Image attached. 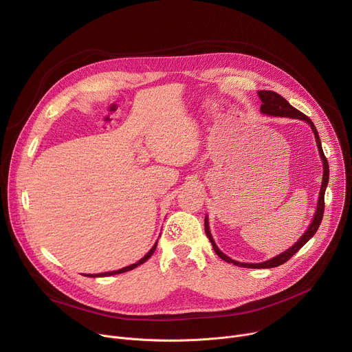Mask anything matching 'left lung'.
<instances>
[{
    "instance_id": "obj_1",
    "label": "left lung",
    "mask_w": 352,
    "mask_h": 352,
    "mask_svg": "<svg viewBox=\"0 0 352 352\" xmlns=\"http://www.w3.org/2000/svg\"><path fill=\"white\" fill-rule=\"evenodd\" d=\"M261 100H262V106H261V113L262 114H266V116H272V117H287V118H296V120H302L305 122H308V125H311L314 133H315V139H316V144H318V148H319V155H320V159L323 162V179H322V186H320V192H319V199H318V206H316V213L314 216V220L309 226V228L305 231V234L300 236L298 239V242H295L291 248H288L287 250H284L283 254L274 256L273 259H269L263 263H241V262H236L231 258H228L227 255H224L221 250L219 249V246L216 245L213 236H212V232L209 230V220H208V216L205 217V231H206V235L209 238V241L212 242L213 245V249L214 252L226 262L228 263H234L235 266H239V267H249V269H272V267H277L283 263H285L287 261H289L298 250L302 248L314 235L315 232L318 231L320 223H322V219H323V213H324V192H326V188H327V182H329V163H327V159L323 153V148H322V143H320V138H319V133L316 131V126L314 125V122L311 121L309 117H307L305 114H302L300 111H298L296 109H294L287 100L284 97H281L278 93L276 91H272V90H259L258 91Z\"/></svg>"
}]
</instances>
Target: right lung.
Segmentation results:
<instances>
[{
    "label": "right lung",
    "mask_w": 352,
    "mask_h": 352,
    "mask_svg": "<svg viewBox=\"0 0 352 352\" xmlns=\"http://www.w3.org/2000/svg\"><path fill=\"white\" fill-rule=\"evenodd\" d=\"M156 246H157V242L153 245V248L148 250V252L139 261V262H136V263H133V265H131V266H126V267H124V269H120V270H114V272H107V273H98V274H87L89 277H109V276H114V274H120V273H125V272H129V270H132V269H135V267H138V266H140L142 263H144L150 256H152L153 254H155V250H156Z\"/></svg>",
    "instance_id": "1"
}]
</instances>
